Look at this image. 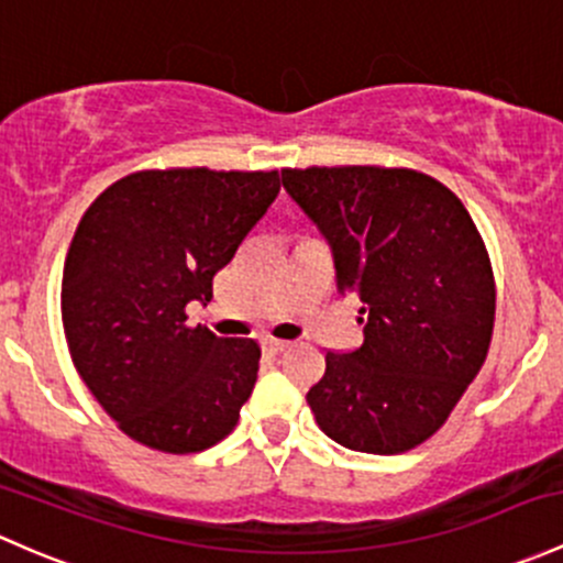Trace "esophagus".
<instances>
[{"mask_svg": "<svg viewBox=\"0 0 563 563\" xmlns=\"http://www.w3.org/2000/svg\"><path fill=\"white\" fill-rule=\"evenodd\" d=\"M262 345H264V351L269 353V356H277V353L286 351V347L291 345V342H288V340H275V336H266Z\"/></svg>", "mask_w": 563, "mask_h": 563, "instance_id": "1", "label": "esophagus"}]
</instances>
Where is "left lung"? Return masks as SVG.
Returning a JSON list of instances; mask_svg holds the SVG:
<instances>
[{
	"label": "left lung",
	"instance_id": "1",
	"mask_svg": "<svg viewBox=\"0 0 563 563\" xmlns=\"http://www.w3.org/2000/svg\"><path fill=\"white\" fill-rule=\"evenodd\" d=\"M283 188L334 258L336 291L361 299L364 342L327 353L307 390L318 426L361 453H405L448 421L481 372L494 272L470 212L416 169H283Z\"/></svg>",
	"mask_w": 563,
	"mask_h": 563
}]
</instances>
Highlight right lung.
<instances>
[{
    "mask_svg": "<svg viewBox=\"0 0 563 563\" xmlns=\"http://www.w3.org/2000/svg\"><path fill=\"white\" fill-rule=\"evenodd\" d=\"M280 191L272 173L145 169L99 194L69 245L62 321L82 383L132 440L199 453L256 386L253 340L186 327Z\"/></svg>",
    "mask_w": 563,
    "mask_h": 563,
    "instance_id": "1",
    "label": "right lung"
}]
</instances>
